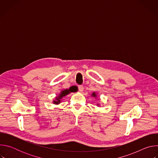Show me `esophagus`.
<instances>
[{"mask_svg": "<svg viewBox=\"0 0 158 158\" xmlns=\"http://www.w3.org/2000/svg\"><path fill=\"white\" fill-rule=\"evenodd\" d=\"M78 89L80 92H82L84 90V87L81 85H78Z\"/></svg>", "mask_w": 158, "mask_h": 158, "instance_id": "1", "label": "esophagus"}]
</instances>
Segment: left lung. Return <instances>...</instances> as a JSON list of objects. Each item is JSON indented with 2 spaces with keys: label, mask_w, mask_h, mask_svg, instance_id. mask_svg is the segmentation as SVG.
<instances>
[{
  "label": "left lung",
  "mask_w": 158,
  "mask_h": 158,
  "mask_svg": "<svg viewBox=\"0 0 158 158\" xmlns=\"http://www.w3.org/2000/svg\"><path fill=\"white\" fill-rule=\"evenodd\" d=\"M93 96H94V97H95V96H96V94H94V93H93Z\"/></svg>",
  "instance_id": "1"
}]
</instances>
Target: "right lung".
<instances>
[{
  "label": "right lung",
  "mask_w": 158,
  "mask_h": 158,
  "mask_svg": "<svg viewBox=\"0 0 158 158\" xmlns=\"http://www.w3.org/2000/svg\"><path fill=\"white\" fill-rule=\"evenodd\" d=\"M73 91H74V90L71 89L64 90V91H62L61 92V93L60 94V95L56 98V99H57V101H54V102L55 104H58V103H59V102H60V99L63 96H65V95L68 94H69L71 92H73Z\"/></svg>",
  "instance_id": "1"
}]
</instances>
